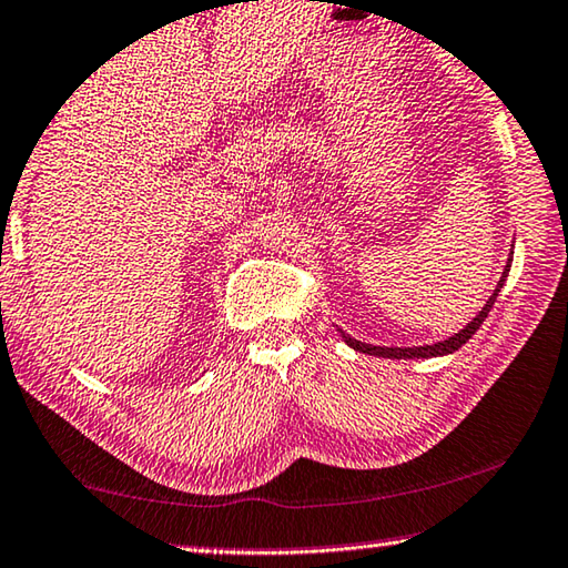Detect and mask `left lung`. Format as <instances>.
I'll use <instances>...</instances> for the list:
<instances>
[{
  "label": "left lung",
  "instance_id": "8db88e82",
  "mask_svg": "<svg viewBox=\"0 0 568 568\" xmlns=\"http://www.w3.org/2000/svg\"><path fill=\"white\" fill-rule=\"evenodd\" d=\"M509 264H513V258L507 261V266H505V271H503V278H499L497 290H495V294H491V297H489V302L484 304L479 315H476V317L471 320V323H468V325L464 327V331H458V333L454 335V338L440 341V343H433V345H415V348H386V345H368V343L353 341L351 335H345V333H343V341L348 343L351 348H356L358 353H368V356H382V358H433V356H446V353H454V351L462 348V345H464L468 338H471V335H474L476 331H479L484 320H487L491 304L497 302L499 290H503V284L507 282Z\"/></svg>",
  "mask_w": 568,
  "mask_h": 568
}]
</instances>
